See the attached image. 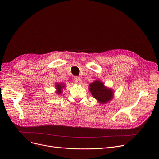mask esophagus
<instances>
[{"label": "esophagus", "instance_id": "esophagus-1", "mask_svg": "<svg viewBox=\"0 0 159 159\" xmlns=\"http://www.w3.org/2000/svg\"><path fill=\"white\" fill-rule=\"evenodd\" d=\"M75 83H76L77 84H80L82 83V80L80 77H76L75 78Z\"/></svg>", "mask_w": 159, "mask_h": 159}]
</instances>
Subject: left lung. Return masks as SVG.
<instances>
[{"instance_id": "8db88e82", "label": "left lung", "mask_w": 159, "mask_h": 159, "mask_svg": "<svg viewBox=\"0 0 159 159\" xmlns=\"http://www.w3.org/2000/svg\"><path fill=\"white\" fill-rule=\"evenodd\" d=\"M89 90L93 97L101 104H105L110 101L113 97V91L106 87L104 83L100 80H95L89 84Z\"/></svg>"}]
</instances>
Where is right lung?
Here are the masks:
<instances>
[{
  "label": "right lung",
  "instance_id": "obj_1",
  "mask_svg": "<svg viewBox=\"0 0 159 159\" xmlns=\"http://www.w3.org/2000/svg\"><path fill=\"white\" fill-rule=\"evenodd\" d=\"M64 84H62V83H56L55 84V88L57 89L56 93L58 95H61V93H62V89L64 88Z\"/></svg>",
  "mask_w": 159,
  "mask_h": 159
}]
</instances>
